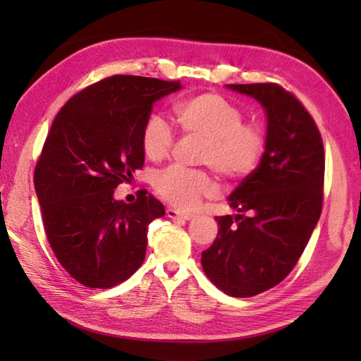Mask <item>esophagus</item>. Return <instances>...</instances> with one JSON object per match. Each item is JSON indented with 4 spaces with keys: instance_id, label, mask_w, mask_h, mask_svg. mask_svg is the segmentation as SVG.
<instances>
[{
    "instance_id": "1",
    "label": "esophagus",
    "mask_w": 361,
    "mask_h": 361,
    "mask_svg": "<svg viewBox=\"0 0 361 361\" xmlns=\"http://www.w3.org/2000/svg\"><path fill=\"white\" fill-rule=\"evenodd\" d=\"M166 214H167V217H171V219H180V220H190V219L194 217L192 214L185 212V211H180V209H175V208H167V209H166Z\"/></svg>"
}]
</instances>
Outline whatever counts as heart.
Wrapping results in <instances>:
<instances>
[{"instance_id": "b5f03b06", "label": "heart", "mask_w": 361, "mask_h": 361, "mask_svg": "<svg viewBox=\"0 0 361 361\" xmlns=\"http://www.w3.org/2000/svg\"><path fill=\"white\" fill-rule=\"evenodd\" d=\"M183 133L203 140L198 163L209 166L229 181L242 180L255 171L265 149L264 132L255 122H243V111L217 93H202L173 105ZM175 142L172 128L158 114L145 121L141 133L144 155L161 161ZM155 192L175 208L192 209L203 197L216 194V185L206 171L167 167L153 181Z\"/></svg>"}]
</instances>
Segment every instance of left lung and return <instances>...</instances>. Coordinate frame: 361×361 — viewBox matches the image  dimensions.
<instances>
[{
	"label": "left lung",
	"mask_w": 361,
	"mask_h": 361,
	"mask_svg": "<svg viewBox=\"0 0 361 361\" xmlns=\"http://www.w3.org/2000/svg\"><path fill=\"white\" fill-rule=\"evenodd\" d=\"M262 104L268 118L259 166L229 195L235 216L202 252L209 281L234 298L256 296L293 270L323 209L324 147L315 121L278 83L228 85Z\"/></svg>",
	"instance_id": "1"
}]
</instances>
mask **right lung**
<instances>
[{
	"label": "right lung",
	"instance_id": "right-lung-1",
	"mask_svg": "<svg viewBox=\"0 0 361 361\" xmlns=\"http://www.w3.org/2000/svg\"><path fill=\"white\" fill-rule=\"evenodd\" d=\"M180 80L111 75L68 101L46 136L34 186L52 252L88 288H111L141 267L147 228L164 206L140 190L135 203L114 189L144 166L141 133L153 104Z\"/></svg>",
	"mask_w": 361,
	"mask_h": 361
}]
</instances>
